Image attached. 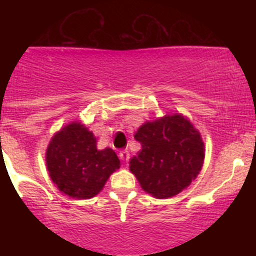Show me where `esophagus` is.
Segmentation results:
<instances>
[{
  "mask_svg": "<svg viewBox=\"0 0 256 256\" xmlns=\"http://www.w3.org/2000/svg\"><path fill=\"white\" fill-rule=\"evenodd\" d=\"M118 156H120V158L125 162H128V158H130V154H128V150H122V151H120Z\"/></svg>",
  "mask_w": 256,
  "mask_h": 256,
  "instance_id": "34e87169",
  "label": "esophagus"
}]
</instances>
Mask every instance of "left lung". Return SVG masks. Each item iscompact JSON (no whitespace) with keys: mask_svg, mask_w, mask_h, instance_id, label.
Segmentation results:
<instances>
[{"mask_svg":"<svg viewBox=\"0 0 256 256\" xmlns=\"http://www.w3.org/2000/svg\"><path fill=\"white\" fill-rule=\"evenodd\" d=\"M141 151L130 160V171L156 198H170L192 183L204 160L200 132L182 115L146 122L135 134Z\"/></svg>","mask_w":256,"mask_h":256,"instance_id":"8db88e82","label":"left lung"}]
</instances>
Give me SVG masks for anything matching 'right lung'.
I'll return each mask as SVG.
<instances>
[{"instance_id":"add662e5","label":"right lung","mask_w":256,"mask_h":256,"mask_svg":"<svg viewBox=\"0 0 256 256\" xmlns=\"http://www.w3.org/2000/svg\"><path fill=\"white\" fill-rule=\"evenodd\" d=\"M49 176L59 190L72 198L88 200L96 196L120 160L112 148L98 150L92 132L72 122L52 138L47 148Z\"/></svg>"}]
</instances>
